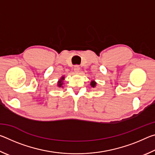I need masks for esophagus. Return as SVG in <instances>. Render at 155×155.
<instances>
[{
    "label": "esophagus",
    "instance_id": "esophagus-1",
    "mask_svg": "<svg viewBox=\"0 0 155 155\" xmlns=\"http://www.w3.org/2000/svg\"><path fill=\"white\" fill-rule=\"evenodd\" d=\"M74 72H76V73L79 72V71H80V67H79V65H75L74 68Z\"/></svg>",
    "mask_w": 155,
    "mask_h": 155
}]
</instances>
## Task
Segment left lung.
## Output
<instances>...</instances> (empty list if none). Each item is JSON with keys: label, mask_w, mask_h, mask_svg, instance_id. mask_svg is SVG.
<instances>
[{"label": "left lung", "mask_w": 155, "mask_h": 155, "mask_svg": "<svg viewBox=\"0 0 155 155\" xmlns=\"http://www.w3.org/2000/svg\"><path fill=\"white\" fill-rule=\"evenodd\" d=\"M96 83L95 82V81H91V83H90L91 87H96Z\"/></svg>", "instance_id": "1"}]
</instances>
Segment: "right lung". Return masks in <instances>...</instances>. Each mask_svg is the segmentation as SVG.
Segmentation results:
<instances>
[{
  "instance_id": "add662e5",
  "label": "right lung",
  "mask_w": 155,
  "mask_h": 155,
  "mask_svg": "<svg viewBox=\"0 0 155 155\" xmlns=\"http://www.w3.org/2000/svg\"><path fill=\"white\" fill-rule=\"evenodd\" d=\"M64 77H62L61 78V79H60L59 81H58V83H57V86H58L59 87H62L63 86H62V85H63V81H64Z\"/></svg>"
}]
</instances>
